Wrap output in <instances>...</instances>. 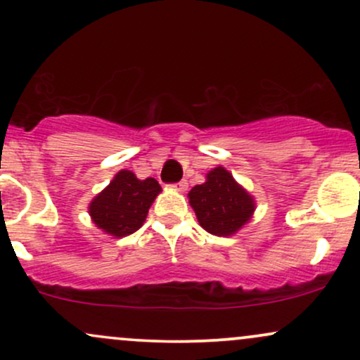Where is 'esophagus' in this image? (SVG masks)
<instances>
[{
	"label": "esophagus",
	"mask_w": 360,
	"mask_h": 360,
	"mask_svg": "<svg viewBox=\"0 0 360 360\" xmlns=\"http://www.w3.org/2000/svg\"><path fill=\"white\" fill-rule=\"evenodd\" d=\"M174 189H176V191H181V193H184L186 189H188V181H186V179L179 181V183L174 184Z\"/></svg>",
	"instance_id": "obj_1"
}]
</instances>
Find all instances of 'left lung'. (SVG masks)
Listing matches in <instances>:
<instances>
[{
	"instance_id": "left-lung-1",
	"label": "left lung",
	"mask_w": 360,
	"mask_h": 360,
	"mask_svg": "<svg viewBox=\"0 0 360 360\" xmlns=\"http://www.w3.org/2000/svg\"><path fill=\"white\" fill-rule=\"evenodd\" d=\"M188 196L200 225L217 237L237 233L255 210L254 198L221 166L212 169L205 183L194 186Z\"/></svg>"
}]
</instances>
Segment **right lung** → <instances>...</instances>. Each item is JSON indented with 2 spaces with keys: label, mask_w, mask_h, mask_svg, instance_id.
<instances>
[{
  "label": "right lung",
  "mask_w": 360,
  "mask_h": 360,
  "mask_svg": "<svg viewBox=\"0 0 360 360\" xmlns=\"http://www.w3.org/2000/svg\"><path fill=\"white\" fill-rule=\"evenodd\" d=\"M162 191L154 177L139 179L122 169L89 203V217L103 232L122 238L137 232L146 221L148 208Z\"/></svg>",
  "instance_id": "1"
}]
</instances>
